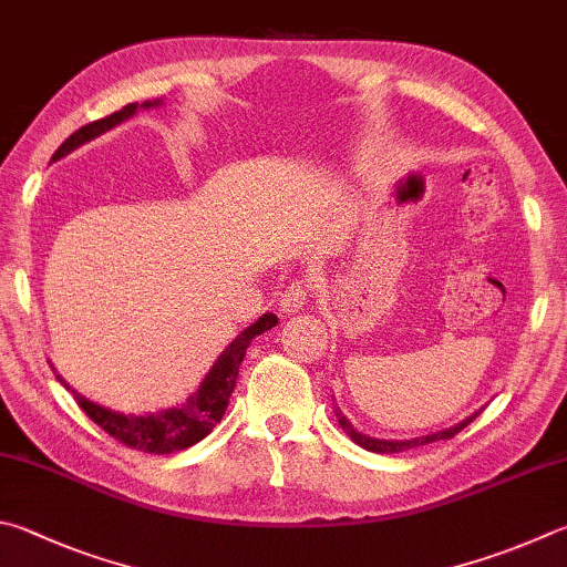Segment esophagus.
Here are the masks:
<instances>
[{"label":"esophagus","mask_w":567,"mask_h":567,"mask_svg":"<svg viewBox=\"0 0 567 567\" xmlns=\"http://www.w3.org/2000/svg\"><path fill=\"white\" fill-rule=\"evenodd\" d=\"M307 287L310 285H305V280H297L287 287V290L280 295V312L282 315H295L302 310L307 302Z\"/></svg>","instance_id":"esophagus-1"}]
</instances>
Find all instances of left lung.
<instances>
[{
  "mask_svg": "<svg viewBox=\"0 0 567 567\" xmlns=\"http://www.w3.org/2000/svg\"><path fill=\"white\" fill-rule=\"evenodd\" d=\"M334 414H337V421L339 426H342L344 434L354 441L357 446H362L367 451H374V454H399V451H409V449H416V446H424V444H434V441H444V439H454L458 431L463 426H468L473 419H476L481 411H476V414L466 416L463 421H458V424L449 426L444 431H434V434H426V436H416V439H404V441H389V439H374V436H367L362 434V431L354 429L352 421H349L342 411H339V406H334Z\"/></svg>",
  "mask_w": 567,
  "mask_h": 567,
  "instance_id": "8db88e82",
  "label": "left lung"
}]
</instances>
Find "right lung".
<instances>
[{
	"instance_id": "add662e5",
	"label": "right lung",
	"mask_w": 567,
	"mask_h": 567,
	"mask_svg": "<svg viewBox=\"0 0 567 567\" xmlns=\"http://www.w3.org/2000/svg\"><path fill=\"white\" fill-rule=\"evenodd\" d=\"M161 104L163 99L143 101V104H128L121 111H113L106 118L86 123V126H81L79 131L71 133L64 143H61L54 156H51V163L69 156L71 151L81 148L84 143L99 138L101 133L121 126L123 121L136 116V111L158 109ZM275 324H277V315L272 312H265L262 317H257L250 327H245L243 332L223 349L220 357L215 359L213 367L208 369V374L203 377L198 389H195L183 404L161 409V411H148V414H121V411H111L106 406L96 404V401L81 396L79 391L71 389L59 374L56 379L71 391V394H74L79 406L86 411V416L104 429L109 436L118 439L121 444L143 451V454H156V456L176 454V451L190 449L193 444L203 441L223 419L225 409H228L235 382H238V372H240L245 352H248V347L257 334L267 332V329H272Z\"/></svg>"
}]
</instances>
